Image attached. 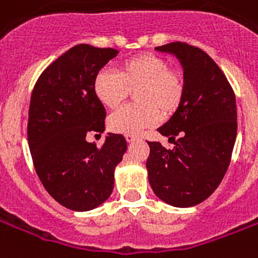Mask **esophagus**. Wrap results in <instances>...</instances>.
<instances>
[{
  "instance_id": "obj_1",
  "label": "esophagus",
  "mask_w": 258,
  "mask_h": 258,
  "mask_svg": "<svg viewBox=\"0 0 258 258\" xmlns=\"http://www.w3.org/2000/svg\"><path fill=\"white\" fill-rule=\"evenodd\" d=\"M125 139H127V142H134L135 139H138V137L133 134H127L125 135Z\"/></svg>"
}]
</instances>
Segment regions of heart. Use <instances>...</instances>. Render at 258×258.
<instances>
[{"label":"heart","instance_id":"obj_1","mask_svg":"<svg viewBox=\"0 0 258 258\" xmlns=\"http://www.w3.org/2000/svg\"><path fill=\"white\" fill-rule=\"evenodd\" d=\"M135 90L137 104L124 105L108 120L109 128L120 134H137L171 116L183 104L186 79L169 67L164 57L141 53L120 62L119 74L100 70L93 79V93L105 108H117Z\"/></svg>","mask_w":258,"mask_h":258}]
</instances>
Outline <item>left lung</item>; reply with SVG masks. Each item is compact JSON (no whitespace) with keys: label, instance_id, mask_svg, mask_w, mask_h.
<instances>
[{"label":"left lung","instance_id":"left-lung-1","mask_svg":"<svg viewBox=\"0 0 258 258\" xmlns=\"http://www.w3.org/2000/svg\"><path fill=\"white\" fill-rule=\"evenodd\" d=\"M179 58L186 79L182 106L157 130L173 144L150 148L149 183L172 207H194L215 191L230 165L236 138L235 94L226 75L200 47L171 42L156 47Z\"/></svg>","mask_w":258,"mask_h":258}]
</instances>
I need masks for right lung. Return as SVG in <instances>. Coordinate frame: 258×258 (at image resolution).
<instances>
[{"instance_id": "1", "label": "right lung", "mask_w": 258, "mask_h": 258, "mask_svg": "<svg viewBox=\"0 0 258 258\" xmlns=\"http://www.w3.org/2000/svg\"><path fill=\"white\" fill-rule=\"evenodd\" d=\"M119 51L76 45L38 78L30 101L27 137L39 180L71 211H90L113 190L114 168L127 150L121 134H108L97 148L89 133L105 130L104 105L93 93V79Z\"/></svg>"}]
</instances>
